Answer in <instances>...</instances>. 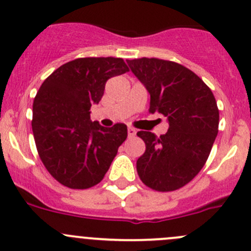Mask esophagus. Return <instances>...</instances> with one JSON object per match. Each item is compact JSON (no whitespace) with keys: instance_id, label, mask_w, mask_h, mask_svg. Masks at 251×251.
<instances>
[{"instance_id":"obj_1","label":"esophagus","mask_w":251,"mask_h":251,"mask_svg":"<svg viewBox=\"0 0 251 251\" xmlns=\"http://www.w3.org/2000/svg\"><path fill=\"white\" fill-rule=\"evenodd\" d=\"M127 133H128V137H133V136H136L137 131H136L133 127H128L127 128Z\"/></svg>"}]
</instances>
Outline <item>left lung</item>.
I'll return each instance as SVG.
<instances>
[{
    "label": "left lung",
    "mask_w": 251,
    "mask_h": 251,
    "mask_svg": "<svg viewBox=\"0 0 251 251\" xmlns=\"http://www.w3.org/2000/svg\"><path fill=\"white\" fill-rule=\"evenodd\" d=\"M126 62L151 95L149 113L169 120L168 132L160 137L137 132L146 143L137 160L138 176L154 191H176L189 183L209 158L220 120L214 93L178 63L146 57Z\"/></svg>",
    "instance_id": "left-lung-1"
}]
</instances>
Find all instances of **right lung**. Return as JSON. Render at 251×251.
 Segmentation results:
<instances>
[{
  "mask_svg": "<svg viewBox=\"0 0 251 251\" xmlns=\"http://www.w3.org/2000/svg\"><path fill=\"white\" fill-rule=\"evenodd\" d=\"M126 72L123 58H77L55 69L37 91L35 144L45 168L63 186L87 189L100 183L127 137L125 124L103 127L90 118L107 81Z\"/></svg>",
  "mask_w": 251,
  "mask_h": 251,
  "instance_id": "obj_1",
  "label": "right lung"
}]
</instances>
